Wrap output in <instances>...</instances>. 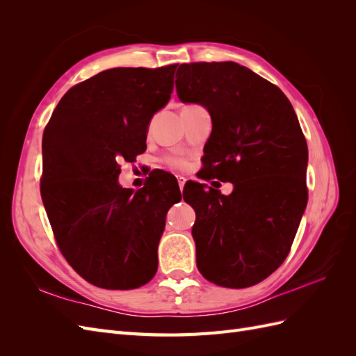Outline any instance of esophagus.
<instances>
[{
  "mask_svg": "<svg viewBox=\"0 0 356 356\" xmlns=\"http://www.w3.org/2000/svg\"><path fill=\"white\" fill-rule=\"evenodd\" d=\"M177 179H178V186H179V190L182 191V188H184V184H186V181H187V179H186L184 177H178Z\"/></svg>",
  "mask_w": 356,
  "mask_h": 356,
  "instance_id": "esophagus-1",
  "label": "esophagus"
}]
</instances>
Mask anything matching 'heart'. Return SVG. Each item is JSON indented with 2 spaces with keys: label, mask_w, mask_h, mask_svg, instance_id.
Masks as SVG:
<instances>
[{
  "label": "heart",
  "mask_w": 356,
  "mask_h": 356,
  "mask_svg": "<svg viewBox=\"0 0 356 356\" xmlns=\"http://www.w3.org/2000/svg\"><path fill=\"white\" fill-rule=\"evenodd\" d=\"M165 161L169 168H174V169H186L187 168V160L182 157H168Z\"/></svg>",
  "instance_id": "1"
}]
</instances>
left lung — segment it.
I'll return each mask as SVG.
<instances>
[{
  "instance_id": "1",
  "label": "left lung",
  "mask_w": 356,
  "mask_h": 356,
  "mask_svg": "<svg viewBox=\"0 0 356 356\" xmlns=\"http://www.w3.org/2000/svg\"><path fill=\"white\" fill-rule=\"evenodd\" d=\"M177 75L178 98L212 118L204 179L234 186L224 196L196 182L197 268L215 285L252 286L285 261L306 209V138L284 92L250 68L191 62Z\"/></svg>"
}]
</instances>
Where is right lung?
<instances>
[{
    "instance_id": "obj_1",
    "label": "right lung",
    "mask_w": 356,
    "mask_h": 356,
    "mask_svg": "<svg viewBox=\"0 0 356 356\" xmlns=\"http://www.w3.org/2000/svg\"><path fill=\"white\" fill-rule=\"evenodd\" d=\"M175 70L96 74L62 96L42 134L40 190L53 234L70 266L95 286L134 289L157 272L174 202L160 197L157 178L136 193L117 178L122 161L145 152L148 123L168 104Z\"/></svg>"
}]
</instances>
